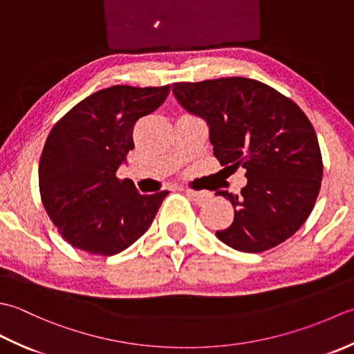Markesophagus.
<instances>
[{"label": "esophagus", "instance_id": "1", "mask_svg": "<svg viewBox=\"0 0 354 354\" xmlns=\"http://www.w3.org/2000/svg\"><path fill=\"white\" fill-rule=\"evenodd\" d=\"M185 192L194 201H197V203H205L209 198L212 197V194L209 191H194V189H185Z\"/></svg>", "mask_w": 354, "mask_h": 354}]
</instances>
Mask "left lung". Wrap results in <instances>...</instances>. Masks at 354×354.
<instances>
[{
  "mask_svg": "<svg viewBox=\"0 0 354 354\" xmlns=\"http://www.w3.org/2000/svg\"><path fill=\"white\" fill-rule=\"evenodd\" d=\"M172 91L185 110L207 122L218 162L246 169L241 194L217 192L235 212L232 225L215 232L218 240L258 254L290 238L313 211L322 180L318 137L304 111L248 77L176 82Z\"/></svg>",
  "mask_w": 354,
  "mask_h": 354,
  "instance_id": "8db88e82",
  "label": "left lung"
}]
</instances>
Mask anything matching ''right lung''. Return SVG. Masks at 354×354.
I'll list each match as a JSON object with an SVG mask.
<instances>
[{
  "mask_svg": "<svg viewBox=\"0 0 354 354\" xmlns=\"http://www.w3.org/2000/svg\"><path fill=\"white\" fill-rule=\"evenodd\" d=\"M169 85H113L53 125L39 160V192L57 232L76 249L111 257L147 232L168 191L137 192L116 172L134 148L136 122L156 111Z\"/></svg>",
  "mask_w": 354,
  "mask_h": 354,
  "instance_id": "right-lung-1",
  "label": "right lung"
}]
</instances>
